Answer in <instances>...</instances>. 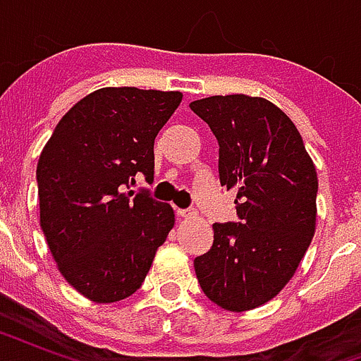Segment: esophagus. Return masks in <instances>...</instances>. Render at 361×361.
Wrapping results in <instances>:
<instances>
[{"label": "esophagus", "instance_id": "esophagus-1", "mask_svg": "<svg viewBox=\"0 0 361 361\" xmlns=\"http://www.w3.org/2000/svg\"><path fill=\"white\" fill-rule=\"evenodd\" d=\"M178 214H180L181 219H195L197 211H193V209H180Z\"/></svg>", "mask_w": 361, "mask_h": 361}]
</instances>
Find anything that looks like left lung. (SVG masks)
Here are the masks:
<instances>
[{"label":"left lung","mask_w":361,"mask_h":361,"mask_svg":"<svg viewBox=\"0 0 361 361\" xmlns=\"http://www.w3.org/2000/svg\"><path fill=\"white\" fill-rule=\"evenodd\" d=\"M189 108L219 141L220 183L235 189L240 219L212 224L197 280L222 310H255L292 280L313 240L317 170L294 121L267 98L209 96Z\"/></svg>","instance_id":"left-lung-1"}]
</instances>
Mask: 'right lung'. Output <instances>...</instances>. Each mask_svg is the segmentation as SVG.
Returning a JSON list of instances; mask_svg holds the SVG:
<instances>
[{"label":"right lung","instance_id":"add662e5","mask_svg":"<svg viewBox=\"0 0 361 361\" xmlns=\"http://www.w3.org/2000/svg\"><path fill=\"white\" fill-rule=\"evenodd\" d=\"M183 94L104 87L67 111L38 166L40 228L61 276L96 303L141 288L173 228L168 203L127 191L154 176V139Z\"/></svg>","mask_w":361,"mask_h":361}]
</instances>
